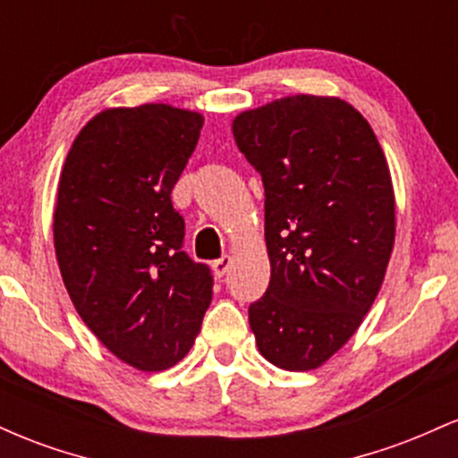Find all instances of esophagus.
Returning a JSON list of instances; mask_svg holds the SVG:
<instances>
[{"label":"esophagus","mask_w":458,"mask_h":458,"mask_svg":"<svg viewBox=\"0 0 458 458\" xmlns=\"http://www.w3.org/2000/svg\"><path fill=\"white\" fill-rule=\"evenodd\" d=\"M213 271H215V276L217 277H224L225 276V271L230 269V267H233V259H230V256H222V259H217V260H213Z\"/></svg>","instance_id":"34e87169"}]
</instances>
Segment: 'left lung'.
I'll use <instances>...</instances> for the list:
<instances>
[{
  "label": "left lung",
  "instance_id": "obj_1",
  "mask_svg": "<svg viewBox=\"0 0 458 458\" xmlns=\"http://www.w3.org/2000/svg\"><path fill=\"white\" fill-rule=\"evenodd\" d=\"M233 133L265 185L271 280L250 306V327L273 366L312 370L355 334L386 277V155L355 107L312 94L239 114Z\"/></svg>",
  "mask_w": 458,
  "mask_h": 458
}]
</instances>
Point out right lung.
Masks as SVG:
<instances>
[{"mask_svg":"<svg viewBox=\"0 0 458 458\" xmlns=\"http://www.w3.org/2000/svg\"><path fill=\"white\" fill-rule=\"evenodd\" d=\"M202 123L161 103L107 109L81 129L62 167V280L92 334L138 370L178 364L211 306V269L182 250L185 219L170 198Z\"/></svg>","mask_w":458,"mask_h":458,"instance_id":"1","label":"right lung"}]
</instances>
